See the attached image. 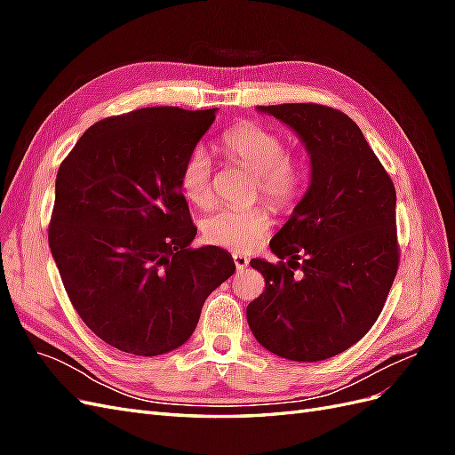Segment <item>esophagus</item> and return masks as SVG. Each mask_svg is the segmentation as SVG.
<instances>
[{
  "instance_id": "obj_1",
  "label": "esophagus",
  "mask_w": 455,
  "mask_h": 455,
  "mask_svg": "<svg viewBox=\"0 0 455 455\" xmlns=\"http://www.w3.org/2000/svg\"><path fill=\"white\" fill-rule=\"evenodd\" d=\"M233 264H235L237 271H243L246 266H249V258H246L244 254L235 252V254H233Z\"/></svg>"
}]
</instances>
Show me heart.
Returning <instances> with one entry per match:
<instances>
[{"label": "heart", "mask_w": 455, "mask_h": 455, "mask_svg": "<svg viewBox=\"0 0 455 455\" xmlns=\"http://www.w3.org/2000/svg\"><path fill=\"white\" fill-rule=\"evenodd\" d=\"M220 146L226 157L254 176V196L264 197L279 209L292 206L306 188V167L288 154L283 136L252 121L229 127ZM212 163L206 149L197 146L186 156L178 186L188 203L209 206L212 201ZM271 229L266 206L251 209H218L201 222L203 239L231 251H252Z\"/></svg>", "instance_id": "b5f03b06"}]
</instances>
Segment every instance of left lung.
Returning a JSON list of instances; mask_svg holds the SVG:
<instances>
[{
  "label": "left lung",
  "mask_w": 455,
  "mask_h": 455,
  "mask_svg": "<svg viewBox=\"0 0 455 455\" xmlns=\"http://www.w3.org/2000/svg\"><path fill=\"white\" fill-rule=\"evenodd\" d=\"M306 144L311 184L269 243L281 261L251 259L266 291L246 307L254 338L288 361L339 355L374 326L398 269L396 194L356 123L323 104L259 106Z\"/></svg>",
  "instance_id": "left-lung-1"
}]
</instances>
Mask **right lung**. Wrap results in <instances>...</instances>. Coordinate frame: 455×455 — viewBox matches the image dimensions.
Wrapping results in <instances>:
<instances>
[{
    "label": "right lung",
    "mask_w": 455,
    "mask_h": 455,
    "mask_svg": "<svg viewBox=\"0 0 455 455\" xmlns=\"http://www.w3.org/2000/svg\"><path fill=\"white\" fill-rule=\"evenodd\" d=\"M216 108H142L89 127L62 161L49 246L72 306L108 346L156 356L189 339L235 273L220 246L191 249L178 174Z\"/></svg>",
    "instance_id": "add662e5"
}]
</instances>
